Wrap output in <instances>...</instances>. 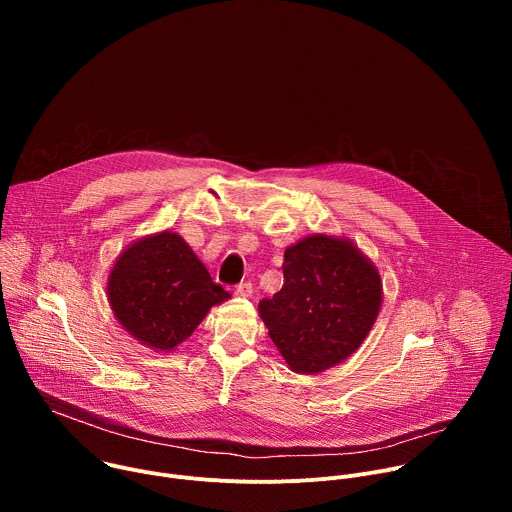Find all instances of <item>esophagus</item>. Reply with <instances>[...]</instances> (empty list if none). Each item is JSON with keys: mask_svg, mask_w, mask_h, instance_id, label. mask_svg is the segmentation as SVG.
<instances>
[{"mask_svg": "<svg viewBox=\"0 0 512 512\" xmlns=\"http://www.w3.org/2000/svg\"><path fill=\"white\" fill-rule=\"evenodd\" d=\"M237 296L239 298H251L253 296V285L249 281L237 285Z\"/></svg>", "mask_w": 512, "mask_h": 512, "instance_id": "esophagus-1", "label": "esophagus"}]
</instances>
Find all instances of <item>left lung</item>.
Listing matches in <instances>:
<instances>
[{"label": "left lung", "instance_id": "left-lung-1", "mask_svg": "<svg viewBox=\"0 0 512 512\" xmlns=\"http://www.w3.org/2000/svg\"><path fill=\"white\" fill-rule=\"evenodd\" d=\"M283 287L259 316L287 367L318 375L354 354L381 306L377 265L348 237L314 233L283 253Z\"/></svg>", "mask_w": 512, "mask_h": 512}]
</instances>
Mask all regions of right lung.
<instances>
[{
	"label": "right lung",
	"instance_id": "1",
	"mask_svg": "<svg viewBox=\"0 0 512 512\" xmlns=\"http://www.w3.org/2000/svg\"><path fill=\"white\" fill-rule=\"evenodd\" d=\"M107 300L119 326L139 344L172 352L192 336L212 306L231 300L174 231L127 245L107 275Z\"/></svg>",
	"mask_w": 512,
	"mask_h": 512
}]
</instances>
